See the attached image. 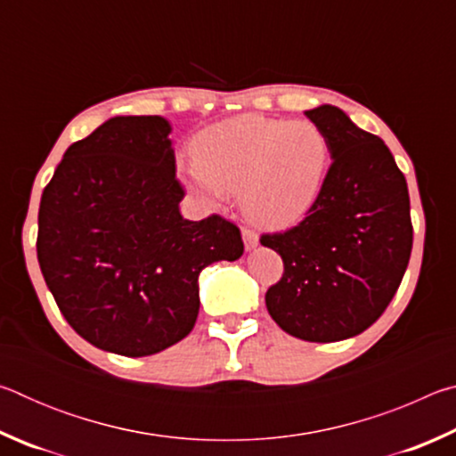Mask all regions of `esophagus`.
<instances>
[{
    "label": "esophagus",
    "instance_id": "esophagus-1",
    "mask_svg": "<svg viewBox=\"0 0 456 456\" xmlns=\"http://www.w3.org/2000/svg\"><path fill=\"white\" fill-rule=\"evenodd\" d=\"M241 235H243V243H245V249H247V251L256 249V247L259 245V237H257V233H256V231H253V229L243 227Z\"/></svg>",
    "mask_w": 456,
    "mask_h": 456
}]
</instances>
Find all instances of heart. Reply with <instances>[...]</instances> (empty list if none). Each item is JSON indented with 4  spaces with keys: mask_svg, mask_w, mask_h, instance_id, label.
<instances>
[{
    "mask_svg": "<svg viewBox=\"0 0 456 456\" xmlns=\"http://www.w3.org/2000/svg\"><path fill=\"white\" fill-rule=\"evenodd\" d=\"M181 165L184 183L209 205L229 191L241 192L243 209L265 227L296 225L320 199L330 167V142L310 122L235 117L207 126Z\"/></svg>",
    "mask_w": 456,
    "mask_h": 456,
    "instance_id": "obj_1",
    "label": "heart"
}]
</instances>
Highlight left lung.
Wrapping results in <instances>:
<instances>
[{
	"label": "left lung",
	"mask_w": 456,
	"mask_h": 456,
	"mask_svg": "<svg viewBox=\"0 0 456 456\" xmlns=\"http://www.w3.org/2000/svg\"><path fill=\"white\" fill-rule=\"evenodd\" d=\"M305 117L326 134L334 160L307 217L261 235L283 259L265 304L289 336L338 342L372 326L395 297L412 251L411 199L382 138L330 104Z\"/></svg>",
	"instance_id": "8db88e82"
}]
</instances>
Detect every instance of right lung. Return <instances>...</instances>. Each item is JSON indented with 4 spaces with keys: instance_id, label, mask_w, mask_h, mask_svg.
Wrapping results in <instances>:
<instances>
[{
    "instance_id": "1",
    "label": "right lung",
    "mask_w": 456,
    "mask_h": 456,
    "mask_svg": "<svg viewBox=\"0 0 456 456\" xmlns=\"http://www.w3.org/2000/svg\"><path fill=\"white\" fill-rule=\"evenodd\" d=\"M171 125L114 117L64 152L37 213V261L66 322L100 350L141 358L181 342L199 273L243 256L241 231L183 219Z\"/></svg>"
}]
</instances>
